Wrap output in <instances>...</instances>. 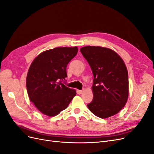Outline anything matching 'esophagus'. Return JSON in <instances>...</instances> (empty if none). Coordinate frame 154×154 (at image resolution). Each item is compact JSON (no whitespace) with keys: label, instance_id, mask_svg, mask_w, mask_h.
<instances>
[{"label":"esophagus","instance_id":"34e87169","mask_svg":"<svg viewBox=\"0 0 154 154\" xmlns=\"http://www.w3.org/2000/svg\"><path fill=\"white\" fill-rule=\"evenodd\" d=\"M83 92V90H78V94H82Z\"/></svg>","mask_w":154,"mask_h":154}]
</instances>
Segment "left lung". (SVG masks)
I'll return each instance as SVG.
<instances>
[{
    "label": "left lung",
    "mask_w": 154,
    "mask_h": 154,
    "mask_svg": "<svg viewBox=\"0 0 154 154\" xmlns=\"http://www.w3.org/2000/svg\"><path fill=\"white\" fill-rule=\"evenodd\" d=\"M80 51L94 76V97L88 109L103 119L118 113L128 96V71L123 60L114 51L99 46H86Z\"/></svg>",
    "instance_id": "obj_1"
}]
</instances>
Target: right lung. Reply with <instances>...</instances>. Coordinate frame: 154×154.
<instances>
[{
  "label": "right lung",
  "instance_id": "add662e5",
  "mask_svg": "<svg viewBox=\"0 0 154 154\" xmlns=\"http://www.w3.org/2000/svg\"><path fill=\"white\" fill-rule=\"evenodd\" d=\"M78 48H57L44 51L32 62L26 78L30 101L42 113L54 116L67 109L76 91L66 87V68Z\"/></svg>",
  "mask_w": 154,
  "mask_h": 154
}]
</instances>
